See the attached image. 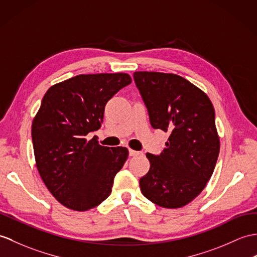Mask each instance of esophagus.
<instances>
[{"label":"esophagus","instance_id":"obj_1","mask_svg":"<svg viewBox=\"0 0 257 257\" xmlns=\"http://www.w3.org/2000/svg\"><path fill=\"white\" fill-rule=\"evenodd\" d=\"M140 152L139 151H135L133 149H129V156L130 157H136V156H139Z\"/></svg>","mask_w":257,"mask_h":257}]
</instances>
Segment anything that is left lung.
<instances>
[{
	"label": "left lung",
	"mask_w": 257,
	"mask_h": 257,
	"mask_svg": "<svg viewBox=\"0 0 257 257\" xmlns=\"http://www.w3.org/2000/svg\"><path fill=\"white\" fill-rule=\"evenodd\" d=\"M134 80L154 129L168 133L159 156L147 153L150 170L140 178L143 196L163 208H181L205 188L216 166L220 141L209 97L184 77L135 72Z\"/></svg>",
	"instance_id": "obj_1"
}]
</instances>
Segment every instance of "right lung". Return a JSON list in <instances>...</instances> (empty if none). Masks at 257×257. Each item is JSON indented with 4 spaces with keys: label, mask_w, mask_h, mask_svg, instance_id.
Wrapping results in <instances>:
<instances>
[{
    "label": "right lung",
    "mask_w": 257,
    "mask_h": 257,
    "mask_svg": "<svg viewBox=\"0 0 257 257\" xmlns=\"http://www.w3.org/2000/svg\"><path fill=\"white\" fill-rule=\"evenodd\" d=\"M127 73L80 74L48 89L32 124L36 165L49 192L72 210L98 206L111 193L128 149L98 145L105 105L129 85Z\"/></svg>",
    "instance_id": "add662e5"
}]
</instances>
